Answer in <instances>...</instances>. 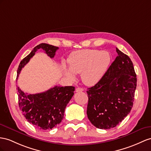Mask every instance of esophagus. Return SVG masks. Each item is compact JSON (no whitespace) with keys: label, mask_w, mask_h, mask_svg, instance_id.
Listing matches in <instances>:
<instances>
[{"label":"esophagus","mask_w":151,"mask_h":151,"mask_svg":"<svg viewBox=\"0 0 151 151\" xmlns=\"http://www.w3.org/2000/svg\"><path fill=\"white\" fill-rule=\"evenodd\" d=\"M83 91V89L82 88H80V87H77L76 88V92H82Z\"/></svg>","instance_id":"obj_1"}]
</instances>
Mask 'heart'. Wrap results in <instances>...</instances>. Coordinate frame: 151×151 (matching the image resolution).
<instances>
[{"instance_id":"heart-1","label":"heart","mask_w":151,"mask_h":151,"mask_svg":"<svg viewBox=\"0 0 151 151\" xmlns=\"http://www.w3.org/2000/svg\"><path fill=\"white\" fill-rule=\"evenodd\" d=\"M110 53L106 50H80L73 52L68 59L69 69H64L65 75L70 79L74 73H81V79L86 86H94L105 74L111 63Z\"/></svg>"}]
</instances>
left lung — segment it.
<instances>
[{
	"instance_id": "left-lung-1",
	"label": "left lung",
	"mask_w": 151,
	"mask_h": 151,
	"mask_svg": "<svg viewBox=\"0 0 151 151\" xmlns=\"http://www.w3.org/2000/svg\"><path fill=\"white\" fill-rule=\"evenodd\" d=\"M118 55L103 78L87 88L88 119L99 129L113 128L132 109L137 75L130 58L116 48Z\"/></svg>"
}]
</instances>
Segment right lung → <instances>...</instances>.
I'll list each match as a JSON object with an SVG mask.
<instances>
[{
    "instance_id": "add662e5",
    "label": "right lung",
    "mask_w": 151,
    "mask_h": 151,
    "mask_svg": "<svg viewBox=\"0 0 151 151\" xmlns=\"http://www.w3.org/2000/svg\"><path fill=\"white\" fill-rule=\"evenodd\" d=\"M39 49H42L50 58H53L59 47L41 43L34 47L29 55L20 62L17 70V77L22 69ZM18 104L27 121L42 130H50L60 124L64 117L65 107L74 95L73 86H55L41 93L27 94L17 87Z\"/></svg>"
}]
</instances>
